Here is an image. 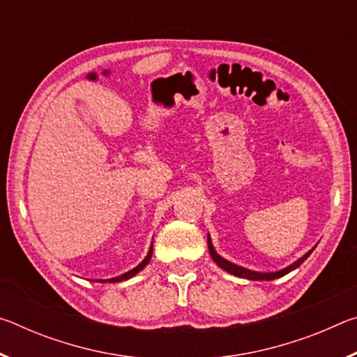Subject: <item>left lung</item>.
<instances>
[{
  "label": "left lung",
  "mask_w": 357,
  "mask_h": 357,
  "mask_svg": "<svg viewBox=\"0 0 357 357\" xmlns=\"http://www.w3.org/2000/svg\"><path fill=\"white\" fill-rule=\"evenodd\" d=\"M317 245H318V244H317ZM317 245H313L309 252L304 253V255H302L301 258L296 259L294 263L288 264L287 268H283V269H280V271H273V273H258V271H252V269L243 268V266L228 261V259L220 257L219 253L215 252L214 245H213V239H211V236L208 234V249H209L211 258L214 259V263H215L217 266H219V268H222L223 271H227V273L236 275V277H243V279H247V280H274V279H280V277L287 275L288 273H291V271H294L296 268H299V266H301L302 263H304L307 258L310 257V253L313 252V249H315Z\"/></svg>",
  "instance_id": "left-lung-1"
}]
</instances>
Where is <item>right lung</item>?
<instances>
[{
  "mask_svg": "<svg viewBox=\"0 0 357 357\" xmlns=\"http://www.w3.org/2000/svg\"><path fill=\"white\" fill-rule=\"evenodd\" d=\"M151 257H153V243H151V247H149V250H148V253H146V257H144L143 261H142L140 264H138V266H135L134 269H130V271H128V273L121 274V275H118V277H112V279H100V280H94V282H99V283H116V282L129 280V279H132V277L140 273V271H143L144 268H146V264L149 263Z\"/></svg>",
  "mask_w": 357,
  "mask_h": 357,
  "instance_id": "obj_1",
  "label": "right lung"
}]
</instances>
